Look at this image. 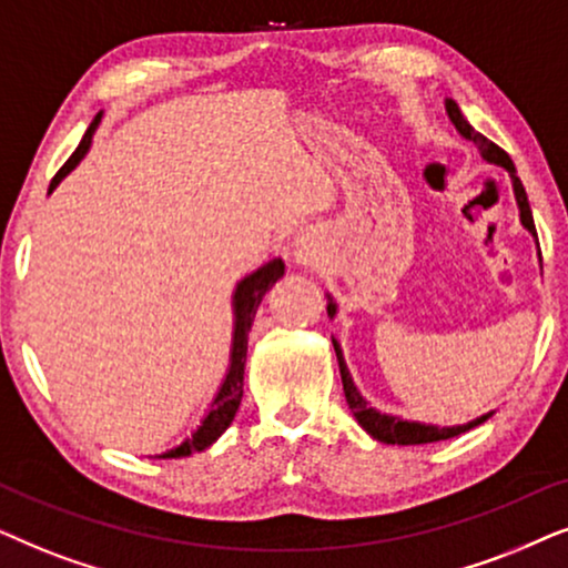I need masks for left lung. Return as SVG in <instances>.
I'll return each instance as SVG.
<instances>
[{
    "mask_svg": "<svg viewBox=\"0 0 568 568\" xmlns=\"http://www.w3.org/2000/svg\"><path fill=\"white\" fill-rule=\"evenodd\" d=\"M447 113L452 119V124L457 126V132L463 134L465 140H473L475 145H478L480 155L486 158L488 163H496V165H504L506 171H509L511 176V184H514V196H517V205H519V217H521V225H525L527 231L532 233L535 239H538V231H535V221H532V210H530V202H527V192L525 186H521V181L517 179V171H514V163L511 158L504 153L501 148L496 145V142H490L488 138H483L480 132H475L470 124H467L463 111H459V105L455 101H447ZM335 304H327V314L335 316ZM332 345H335V353H337V363H339V376H343V389H345V399H347V407H351L355 420L361 423L363 428H366V434H372L376 442H384V444H430V442H444V438H455L459 434H465V430H470L475 426H480V423H486L490 418L488 415H480V418H475L470 423H465V426H452V428H438V426H426V423H415V420H403V418H395V415H384L379 410H374V407H368L366 399L358 395V389H355V384L351 379V374H347V366L343 361V351H339L337 339H332Z\"/></svg>",
    "mask_w": 568,
    "mask_h": 568,
    "instance_id": "left-lung-1",
    "label": "left lung"
}]
</instances>
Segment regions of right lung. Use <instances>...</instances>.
Segmentation results:
<instances>
[{
	"label": "right lung",
	"instance_id": "right-lung-1",
	"mask_svg": "<svg viewBox=\"0 0 568 568\" xmlns=\"http://www.w3.org/2000/svg\"><path fill=\"white\" fill-rule=\"evenodd\" d=\"M98 121H101V113H98V116L93 119V124L88 126L85 138H82L78 150H74V153L70 155V161H67L62 169L57 171V176L51 179L49 194L54 192L59 181H62L67 173H70L74 165H78L82 158H85L88 148H90V140H93V132H95ZM283 272H285L283 260H272V262L264 264V267L252 272V275H246L236 285V293H233V314H236V324H233V347H231L229 374H225V379L221 384V389H217L213 405H210V413L205 415V420H202L200 426H196L194 434L189 436V438H184V442H181L176 449H169V452H163V455H158L161 459L189 457V455H194V452L207 449L210 444L217 442V436H221L223 430L231 426L233 415H236L239 405H241V397H244L246 345H248V329H252V324H254L256 306L262 304L264 293H267L272 285H275L277 280L283 277Z\"/></svg>",
	"mask_w": 568,
	"mask_h": 568
}]
</instances>
